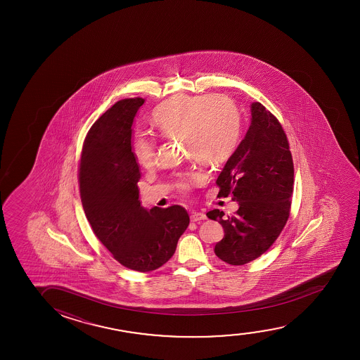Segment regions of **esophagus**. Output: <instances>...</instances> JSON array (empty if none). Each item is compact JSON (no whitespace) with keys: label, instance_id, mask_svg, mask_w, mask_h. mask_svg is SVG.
Wrapping results in <instances>:
<instances>
[{"label":"esophagus","instance_id":"obj_1","mask_svg":"<svg viewBox=\"0 0 360 360\" xmlns=\"http://www.w3.org/2000/svg\"><path fill=\"white\" fill-rule=\"evenodd\" d=\"M207 219V215L202 212H193L191 214V220L193 222L195 221H202V220H205Z\"/></svg>","mask_w":360,"mask_h":360}]
</instances>
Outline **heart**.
Returning a JSON list of instances; mask_svg holds the SVG:
<instances>
[{
    "label": "heart",
    "instance_id": "heart-1",
    "mask_svg": "<svg viewBox=\"0 0 360 360\" xmlns=\"http://www.w3.org/2000/svg\"><path fill=\"white\" fill-rule=\"evenodd\" d=\"M151 122L161 135L182 136L184 148L192 158L212 166L226 162L241 140L238 109L230 99L214 94H179L167 99L153 110ZM133 151L140 166L148 168L155 163L156 146L153 139H135ZM202 178L200 173H192L182 182V187L188 188Z\"/></svg>",
    "mask_w": 360,
    "mask_h": 360
}]
</instances>
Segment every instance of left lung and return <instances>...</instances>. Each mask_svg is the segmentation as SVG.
I'll use <instances>...</instances> for the list:
<instances>
[{
  "mask_svg": "<svg viewBox=\"0 0 360 360\" xmlns=\"http://www.w3.org/2000/svg\"><path fill=\"white\" fill-rule=\"evenodd\" d=\"M219 194L238 202L225 217L214 209L207 215L224 227L214 252L221 261L243 266L263 255L285 226L294 188V165L281 123L259 102L251 104V125L219 174Z\"/></svg>",
  "mask_w": 360,
  "mask_h": 360,
  "instance_id": "obj_1",
  "label": "left lung"
}]
</instances>
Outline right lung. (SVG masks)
<instances>
[{
    "label": "right lung",
    "instance_id": "obj_1",
    "mask_svg": "<svg viewBox=\"0 0 360 360\" xmlns=\"http://www.w3.org/2000/svg\"><path fill=\"white\" fill-rule=\"evenodd\" d=\"M143 98L119 101L91 127L79 163V193L96 236L129 269L151 271L173 256L189 225L181 205L146 209L139 199L141 173L131 146Z\"/></svg>",
    "mask_w": 360,
    "mask_h": 360
}]
</instances>
